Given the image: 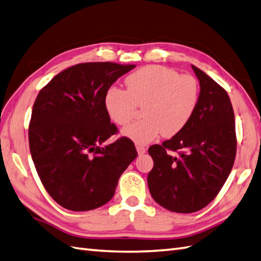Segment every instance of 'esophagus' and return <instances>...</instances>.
<instances>
[{"label":"esophagus","instance_id":"1","mask_svg":"<svg viewBox=\"0 0 261 261\" xmlns=\"http://www.w3.org/2000/svg\"><path fill=\"white\" fill-rule=\"evenodd\" d=\"M137 151L139 155H142L145 153V148L142 147V145H137Z\"/></svg>","mask_w":261,"mask_h":261}]
</instances>
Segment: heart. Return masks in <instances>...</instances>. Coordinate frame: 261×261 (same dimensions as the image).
<instances>
[{
  "label": "heart",
  "instance_id": "1",
  "mask_svg": "<svg viewBox=\"0 0 261 261\" xmlns=\"http://www.w3.org/2000/svg\"><path fill=\"white\" fill-rule=\"evenodd\" d=\"M126 91L110 88L105 96L108 116L119 125L135 118L143 108V120L122 130V136L136 144H147L158 138H171L182 131L195 113L200 99L197 79L161 65H148L125 79Z\"/></svg>",
  "mask_w": 261,
  "mask_h": 261
}]
</instances>
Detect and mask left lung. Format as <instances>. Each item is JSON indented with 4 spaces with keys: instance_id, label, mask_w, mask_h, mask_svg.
Instances as JSON below:
<instances>
[{
    "instance_id": "1",
    "label": "left lung",
    "mask_w": 261,
    "mask_h": 261,
    "mask_svg": "<svg viewBox=\"0 0 261 261\" xmlns=\"http://www.w3.org/2000/svg\"><path fill=\"white\" fill-rule=\"evenodd\" d=\"M192 70L200 99L191 120L170 140L148 150L154 163L148 174L151 196L179 214L196 213L213 201L231 171L237 149L228 93L197 66ZM170 150L178 154L172 156Z\"/></svg>"
}]
</instances>
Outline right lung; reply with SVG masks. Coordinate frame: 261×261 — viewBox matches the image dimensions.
Instances as JSON below:
<instances>
[{
	"instance_id": "add662e5",
	"label": "right lung",
	"mask_w": 261,
	"mask_h": 261,
	"mask_svg": "<svg viewBox=\"0 0 261 261\" xmlns=\"http://www.w3.org/2000/svg\"><path fill=\"white\" fill-rule=\"evenodd\" d=\"M136 65L89 62L71 66L40 91L29 125L32 160L54 201L72 211L93 210L112 199L120 175L137 158L105 108L107 91Z\"/></svg>"
}]
</instances>
